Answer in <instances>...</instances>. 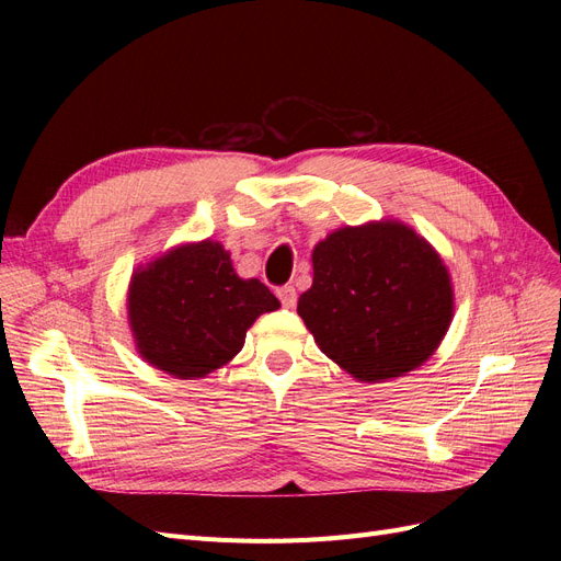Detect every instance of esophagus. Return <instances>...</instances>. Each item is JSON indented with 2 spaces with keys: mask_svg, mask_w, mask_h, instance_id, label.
Segmentation results:
<instances>
[{
  "mask_svg": "<svg viewBox=\"0 0 561 561\" xmlns=\"http://www.w3.org/2000/svg\"><path fill=\"white\" fill-rule=\"evenodd\" d=\"M276 295H278V299H280V304H283L285 309H293L295 304H297V290H295L293 285H283V287H278Z\"/></svg>",
  "mask_w": 561,
  "mask_h": 561,
  "instance_id": "34e87169",
  "label": "esophagus"
}]
</instances>
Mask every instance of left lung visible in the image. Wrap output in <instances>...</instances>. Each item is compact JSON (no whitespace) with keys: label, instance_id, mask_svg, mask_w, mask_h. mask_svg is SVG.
I'll list each match as a JSON object with an SVG mask.
<instances>
[{"label":"left lung","instance_id":"1","mask_svg":"<svg viewBox=\"0 0 561 561\" xmlns=\"http://www.w3.org/2000/svg\"><path fill=\"white\" fill-rule=\"evenodd\" d=\"M313 285L297 313L320 351L358 381L426 363L454 316L449 271L435 248L393 219L344 227L313 248Z\"/></svg>","mask_w":561,"mask_h":561}]
</instances>
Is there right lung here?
Instances as JSON below:
<instances>
[{
  "instance_id": "obj_1",
  "label": "right lung",
  "mask_w": 561,
  "mask_h": 561,
  "mask_svg": "<svg viewBox=\"0 0 561 561\" xmlns=\"http://www.w3.org/2000/svg\"><path fill=\"white\" fill-rule=\"evenodd\" d=\"M280 301L257 278H239L217 241L168 250L135 271L128 320L142 358L178 379H201L227 365L245 332Z\"/></svg>"
}]
</instances>
